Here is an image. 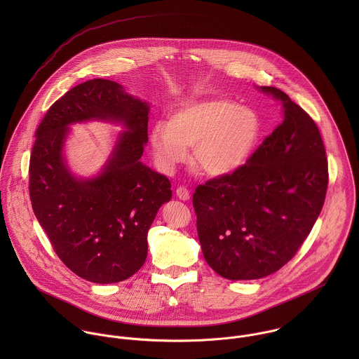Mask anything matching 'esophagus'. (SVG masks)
Here are the masks:
<instances>
[{
  "label": "esophagus",
  "mask_w": 359,
  "mask_h": 359,
  "mask_svg": "<svg viewBox=\"0 0 359 359\" xmlns=\"http://www.w3.org/2000/svg\"><path fill=\"white\" fill-rule=\"evenodd\" d=\"M177 196H178V199H181V201H189V198H191V195H189V191L187 189V188H184V187H180V188H177Z\"/></svg>",
  "instance_id": "1"
}]
</instances>
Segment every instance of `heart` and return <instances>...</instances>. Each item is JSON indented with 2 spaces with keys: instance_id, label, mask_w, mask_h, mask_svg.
Wrapping results in <instances>:
<instances>
[{
  "instance_id": "obj_1",
  "label": "heart",
  "mask_w": 359,
  "mask_h": 359,
  "mask_svg": "<svg viewBox=\"0 0 359 359\" xmlns=\"http://www.w3.org/2000/svg\"><path fill=\"white\" fill-rule=\"evenodd\" d=\"M261 118L255 109L226 98L187 101L157 121L149 141L160 167L172 171L194 147L195 167L208 177H224L242 167L256 148Z\"/></svg>"
}]
</instances>
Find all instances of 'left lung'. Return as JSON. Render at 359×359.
I'll return each instance as SVG.
<instances>
[{"instance_id":"8db88e82","label":"left lung","mask_w":359,"mask_h":359,"mask_svg":"<svg viewBox=\"0 0 359 359\" xmlns=\"http://www.w3.org/2000/svg\"><path fill=\"white\" fill-rule=\"evenodd\" d=\"M257 88L280 102L282 124L246 164L194 194L205 262L229 280L268 276L292 259L327 189V158L313 120L283 91Z\"/></svg>"}]
</instances>
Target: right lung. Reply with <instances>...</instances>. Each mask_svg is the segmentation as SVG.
Here are the masks:
<instances>
[{
    "label": "right lung",
    "mask_w": 359,
    "mask_h": 359,
    "mask_svg": "<svg viewBox=\"0 0 359 359\" xmlns=\"http://www.w3.org/2000/svg\"><path fill=\"white\" fill-rule=\"evenodd\" d=\"M149 103L114 81L79 84L52 104L36 131L30 156L33 211L63 264L94 283L128 279L148 256V231L171 199L165 175L144 164ZM121 125L103 168L79 177L68 165L65 142L74 123Z\"/></svg>",
    "instance_id": "1"
}]
</instances>
